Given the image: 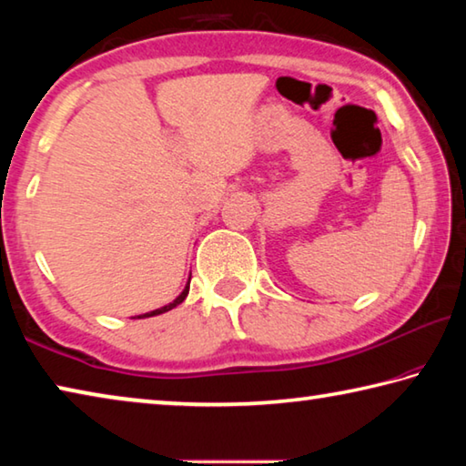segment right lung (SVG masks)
Returning a JSON list of instances; mask_svg holds the SVG:
<instances>
[{"mask_svg": "<svg viewBox=\"0 0 466 466\" xmlns=\"http://www.w3.org/2000/svg\"><path fill=\"white\" fill-rule=\"evenodd\" d=\"M188 283H191V278H188V281H187V286H185V289L180 291V294L172 299L170 304H167V306H162V309H156V310H152V312H146V314H139L137 319H147V317H157V314H164V312H168V310H172V309H177V306L183 302V299L187 298V294H188Z\"/></svg>", "mask_w": 466, "mask_h": 466, "instance_id": "right-lung-1", "label": "right lung"}]
</instances>
